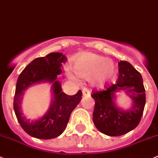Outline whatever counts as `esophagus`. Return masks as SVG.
<instances>
[{
  "label": "esophagus",
  "mask_w": 158,
  "mask_h": 158,
  "mask_svg": "<svg viewBox=\"0 0 158 158\" xmlns=\"http://www.w3.org/2000/svg\"><path fill=\"white\" fill-rule=\"evenodd\" d=\"M90 93L89 92V89L87 88H83V89H82V96H89Z\"/></svg>",
  "instance_id": "34e87169"
}]
</instances>
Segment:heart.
Returning a JSON list of instances; mask_svg holds the SVG:
<instances>
[{"mask_svg": "<svg viewBox=\"0 0 158 158\" xmlns=\"http://www.w3.org/2000/svg\"><path fill=\"white\" fill-rule=\"evenodd\" d=\"M73 69L82 79H89L93 86L102 88L113 79L116 69L110 59L91 52H85L73 59ZM70 78L73 76L69 75Z\"/></svg>", "mask_w": 158, "mask_h": 158, "instance_id": "heart-1", "label": "heart"}]
</instances>
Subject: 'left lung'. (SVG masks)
I'll use <instances>...</instances> for the list:
<instances>
[{
  "label": "left lung",
  "instance_id": "obj_1",
  "mask_svg": "<svg viewBox=\"0 0 158 158\" xmlns=\"http://www.w3.org/2000/svg\"><path fill=\"white\" fill-rule=\"evenodd\" d=\"M118 65L119 77L116 83L91 95L95 100L93 123L101 133L111 137L123 135L135 129L140 123L146 102L140 73L126 61H120ZM121 91L132 99V105L128 110H123L116 104L115 94Z\"/></svg>",
  "mask_w": 158,
  "mask_h": 158
}]
</instances>
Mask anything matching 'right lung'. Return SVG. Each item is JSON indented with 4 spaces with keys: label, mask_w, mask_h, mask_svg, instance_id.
<instances>
[{
    "label": "right lung",
    "mask_w": 158,
    "mask_h": 158,
    "mask_svg": "<svg viewBox=\"0 0 158 158\" xmlns=\"http://www.w3.org/2000/svg\"><path fill=\"white\" fill-rule=\"evenodd\" d=\"M66 58L62 53L52 52L45 57L31 62L18 76L16 84L14 110L22 129L31 137L42 140L60 136L65 130L70 115L82 99V91L69 96L62 91L58 76L62 73L61 67ZM48 82L52 84L53 99L47 112L37 120H29L23 116L21 102L24 91L35 84Z\"/></svg>",
    "instance_id": "add662e5"
}]
</instances>
